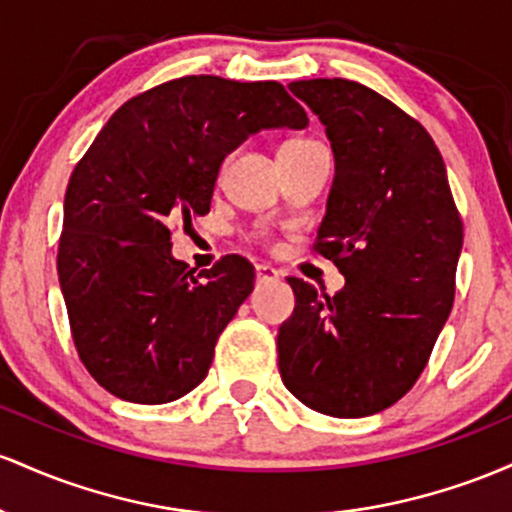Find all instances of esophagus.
<instances>
[{
    "mask_svg": "<svg viewBox=\"0 0 512 512\" xmlns=\"http://www.w3.org/2000/svg\"><path fill=\"white\" fill-rule=\"evenodd\" d=\"M278 271H275L273 266H268V263H258L256 266V280L258 283H273V280H278Z\"/></svg>",
    "mask_w": 512,
    "mask_h": 512,
    "instance_id": "obj_1",
    "label": "esophagus"
}]
</instances>
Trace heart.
<instances>
[{
	"label": "heart",
	"mask_w": 512,
	"mask_h": 512,
	"mask_svg": "<svg viewBox=\"0 0 512 512\" xmlns=\"http://www.w3.org/2000/svg\"><path fill=\"white\" fill-rule=\"evenodd\" d=\"M307 145H314V140H304V137H295V140H287L280 149H302Z\"/></svg>",
	"instance_id": "b5f03b06"
}]
</instances>
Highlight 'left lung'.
<instances>
[{
  "label": "left lung",
  "instance_id": "left-lung-1",
  "mask_svg": "<svg viewBox=\"0 0 512 512\" xmlns=\"http://www.w3.org/2000/svg\"><path fill=\"white\" fill-rule=\"evenodd\" d=\"M326 125L336 176L314 254L346 275L336 295L287 278L295 312L278 331L285 387L309 409L363 418L426 370L455 302L462 217L428 130L348 79L292 82Z\"/></svg>",
  "mask_w": 512,
  "mask_h": 512
}]
</instances>
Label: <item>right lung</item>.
<instances>
[{
  "mask_svg": "<svg viewBox=\"0 0 512 512\" xmlns=\"http://www.w3.org/2000/svg\"><path fill=\"white\" fill-rule=\"evenodd\" d=\"M278 82L191 74L132 96L74 166L57 275L89 375L132 404L181 399L254 290L237 254L208 271L171 256V234L208 215L222 159L263 128H304Z\"/></svg>",
  "mask_w": 512,
  "mask_h": 512,
  "instance_id": "obj_1",
  "label": "right lung"
}]
</instances>
